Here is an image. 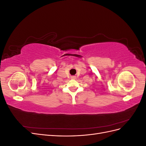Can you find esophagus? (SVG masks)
<instances>
[{
	"instance_id": "obj_1",
	"label": "esophagus",
	"mask_w": 146,
	"mask_h": 146,
	"mask_svg": "<svg viewBox=\"0 0 146 146\" xmlns=\"http://www.w3.org/2000/svg\"><path fill=\"white\" fill-rule=\"evenodd\" d=\"M72 79H75V78H76V77H72Z\"/></svg>"
}]
</instances>
